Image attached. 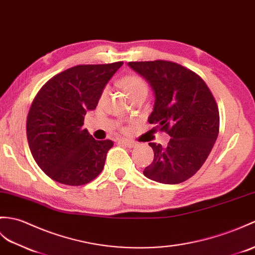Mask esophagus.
<instances>
[{"label": "esophagus", "instance_id": "obj_1", "mask_svg": "<svg viewBox=\"0 0 255 255\" xmlns=\"http://www.w3.org/2000/svg\"><path fill=\"white\" fill-rule=\"evenodd\" d=\"M118 142H120L121 144H124L125 146H128V147H134L135 146V143L132 141H129V140H126V139H121L118 140Z\"/></svg>", "mask_w": 255, "mask_h": 255}]
</instances>
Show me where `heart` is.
Returning <instances> with one entry per match:
<instances>
[{"instance_id":"b5f03b06","label":"heart","mask_w":255,"mask_h":255,"mask_svg":"<svg viewBox=\"0 0 255 255\" xmlns=\"http://www.w3.org/2000/svg\"><path fill=\"white\" fill-rule=\"evenodd\" d=\"M121 87L125 90L127 96L131 101L141 96L146 97L147 92H149V86H147L145 80L137 75H127L123 77L121 80ZM109 91V87L104 88L102 93H101V99L104 100L108 97Z\"/></svg>"}]
</instances>
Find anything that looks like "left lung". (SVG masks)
<instances>
[{"label":"left lung","instance_id":"8db88e82","mask_svg":"<svg viewBox=\"0 0 255 255\" xmlns=\"http://www.w3.org/2000/svg\"><path fill=\"white\" fill-rule=\"evenodd\" d=\"M149 82L154 105L147 122L166 131V147L151 142L154 159L143 175L176 185L192 177L204 164L220 129V114L210 89L192 70L167 61L129 62Z\"/></svg>","mask_w":255,"mask_h":255}]
</instances>
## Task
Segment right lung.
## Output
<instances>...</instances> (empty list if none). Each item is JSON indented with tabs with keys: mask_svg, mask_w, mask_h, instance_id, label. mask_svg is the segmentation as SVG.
Masks as SVG:
<instances>
[{
	"mask_svg": "<svg viewBox=\"0 0 255 255\" xmlns=\"http://www.w3.org/2000/svg\"><path fill=\"white\" fill-rule=\"evenodd\" d=\"M124 63L78 65L51 78L34 98L27 139L39 167L63 185L81 186L98 177L113 141H98L82 128L103 89Z\"/></svg>",
	"mask_w": 255,
	"mask_h": 255,
	"instance_id": "obj_1",
	"label": "right lung"
}]
</instances>
